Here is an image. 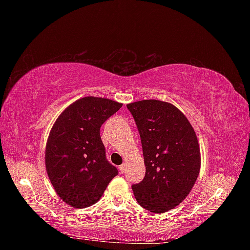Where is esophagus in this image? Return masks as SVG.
<instances>
[{"mask_svg":"<svg viewBox=\"0 0 250 250\" xmlns=\"http://www.w3.org/2000/svg\"><path fill=\"white\" fill-rule=\"evenodd\" d=\"M125 167H126V163L125 162V163H122L121 166L119 167V171H120V173L121 174H124L125 172Z\"/></svg>","mask_w":250,"mask_h":250,"instance_id":"obj_1","label":"esophagus"}]
</instances>
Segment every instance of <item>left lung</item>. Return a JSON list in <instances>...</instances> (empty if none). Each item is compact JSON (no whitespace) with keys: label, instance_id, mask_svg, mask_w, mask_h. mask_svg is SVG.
<instances>
[{"label":"left lung","instance_id":"left-lung-1","mask_svg":"<svg viewBox=\"0 0 250 250\" xmlns=\"http://www.w3.org/2000/svg\"><path fill=\"white\" fill-rule=\"evenodd\" d=\"M141 135L146 167L144 179L132 186L143 208L163 214L187 198L198 179L201 151L187 117L159 100L126 104Z\"/></svg>","mask_w":250,"mask_h":250}]
</instances>
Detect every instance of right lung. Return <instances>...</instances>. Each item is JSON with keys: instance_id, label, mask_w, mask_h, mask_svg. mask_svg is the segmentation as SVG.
I'll return each instance as SVG.
<instances>
[{"instance_id": "obj_1", "label": "right lung", "mask_w": 250, "mask_h": 250, "mask_svg": "<svg viewBox=\"0 0 250 250\" xmlns=\"http://www.w3.org/2000/svg\"><path fill=\"white\" fill-rule=\"evenodd\" d=\"M121 106L109 99L84 97L68 105L52 125L46 172L59 198L74 208L97 203L118 174L106 160L100 128Z\"/></svg>"}]
</instances>
